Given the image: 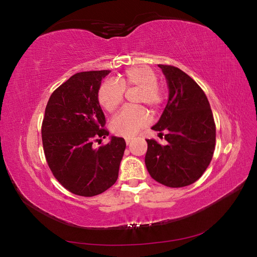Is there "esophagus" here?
<instances>
[{
	"label": "esophagus",
	"mask_w": 257,
	"mask_h": 257,
	"mask_svg": "<svg viewBox=\"0 0 257 257\" xmlns=\"http://www.w3.org/2000/svg\"><path fill=\"white\" fill-rule=\"evenodd\" d=\"M132 142H133V138H125V143H126V145H130Z\"/></svg>",
	"instance_id": "34e87169"
}]
</instances>
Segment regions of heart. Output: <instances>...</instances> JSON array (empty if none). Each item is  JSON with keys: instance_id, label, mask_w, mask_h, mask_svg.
Wrapping results in <instances>:
<instances>
[{"instance_id": "b5f03b06", "label": "heart", "mask_w": 257, "mask_h": 257, "mask_svg": "<svg viewBox=\"0 0 257 257\" xmlns=\"http://www.w3.org/2000/svg\"><path fill=\"white\" fill-rule=\"evenodd\" d=\"M159 83V77L148 66H134L124 71L118 81L107 80L97 92L99 105L108 112H113L124 98V91L131 88L139 89L136 104H146L153 112L160 110L165 102V92ZM150 123L149 112L143 106L126 107L116 114L110 123L113 134L133 137Z\"/></svg>"}]
</instances>
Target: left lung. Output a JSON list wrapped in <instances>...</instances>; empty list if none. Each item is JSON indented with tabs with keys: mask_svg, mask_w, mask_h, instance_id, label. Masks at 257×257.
I'll list each match as a JSON object with an SVG mask.
<instances>
[{
	"mask_svg": "<svg viewBox=\"0 0 257 257\" xmlns=\"http://www.w3.org/2000/svg\"><path fill=\"white\" fill-rule=\"evenodd\" d=\"M169 89L168 102L152 130L166 131L167 145L146 139L145 163L150 176L169 188L197 181L212 160L215 123L209 100L199 85L180 68L159 64Z\"/></svg>",
	"mask_w": 257,
	"mask_h": 257,
	"instance_id": "obj_1",
	"label": "left lung"
}]
</instances>
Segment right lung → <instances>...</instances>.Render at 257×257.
<instances>
[{
	"label": "right lung",
	"instance_id": "1",
	"mask_svg": "<svg viewBox=\"0 0 257 257\" xmlns=\"http://www.w3.org/2000/svg\"><path fill=\"white\" fill-rule=\"evenodd\" d=\"M109 71L73 75L53 91L46 106L42 139L46 161L54 178L73 194L98 195L112 186L125 150V141L109 135L97 92Z\"/></svg>",
	"mask_w": 257,
	"mask_h": 257
}]
</instances>
